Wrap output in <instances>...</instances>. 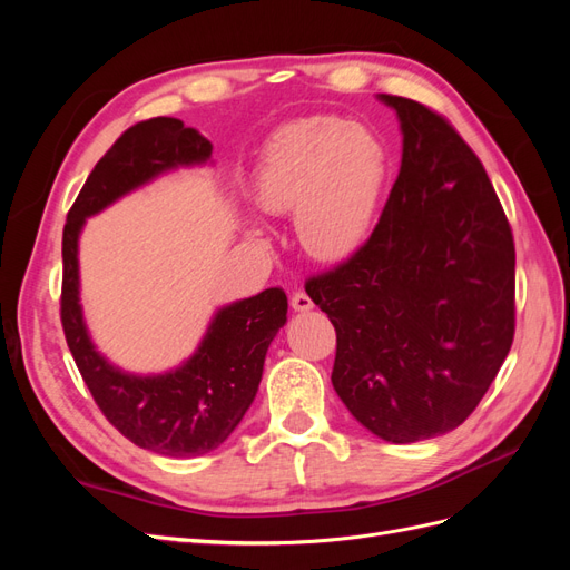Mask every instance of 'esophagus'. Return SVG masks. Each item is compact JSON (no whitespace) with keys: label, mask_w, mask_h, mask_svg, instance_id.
Masks as SVG:
<instances>
[{"label":"esophagus","mask_w":570,"mask_h":570,"mask_svg":"<svg viewBox=\"0 0 570 570\" xmlns=\"http://www.w3.org/2000/svg\"><path fill=\"white\" fill-rule=\"evenodd\" d=\"M289 306L295 308V312H312L314 302H312V297L306 295V292H295V295H292V299H289Z\"/></svg>","instance_id":"1"}]
</instances>
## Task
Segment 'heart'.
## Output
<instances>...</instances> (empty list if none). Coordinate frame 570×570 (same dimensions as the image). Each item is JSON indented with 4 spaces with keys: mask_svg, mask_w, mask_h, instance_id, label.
Segmentation results:
<instances>
[{
    "mask_svg": "<svg viewBox=\"0 0 570 570\" xmlns=\"http://www.w3.org/2000/svg\"><path fill=\"white\" fill-rule=\"evenodd\" d=\"M383 180L385 149L373 130L340 116H308L273 135L254 193L268 214L297 212L308 254L340 262L368 237Z\"/></svg>",
    "mask_w": 570,
    "mask_h": 570,
    "instance_id": "b5f03b06",
    "label": "heart"
}]
</instances>
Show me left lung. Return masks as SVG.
<instances>
[{"label": "left lung", "mask_w": 570, "mask_h": 570, "mask_svg": "<svg viewBox=\"0 0 570 570\" xmlns=\"http://www.w3.org/2000/svg\"><path fill=\"white\" fill-rule=\"evenodd\" d=\"M396 111L402 166L366 245L306 281L337 333L333 387L394 444L471 416L513 342L515 249L475 151L444 116L377 95Z\"/></svg>", "instance_id": "left-lung-1"}]
</instances>
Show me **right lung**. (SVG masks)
Returning a JSON list of instances; mask_svg holds the SVG:
<instances>
[{
	"label": "right lung",
	"instance_id": "right-lung-1",
	"mask_svg": "<svg viewBox=\"0 0 570 570\" xmlns=\"http://www.w3.org/2000/svg\"><path fill=\"white\" fill-rule=\"evenodd\" d=\"M214 145L178 118L128 128L97 161L63 226L61 325L76 366L107 421L132 444L170 459L216 450L243 421L262 383L268 344L287 321L281 287L223 306L183 366L135 375L97 352L80 306L78 237L85 218L180 166H202Z\"/></svg>",
	"mask_w": 570,
	"mask_h": 570
}]
</instances>
